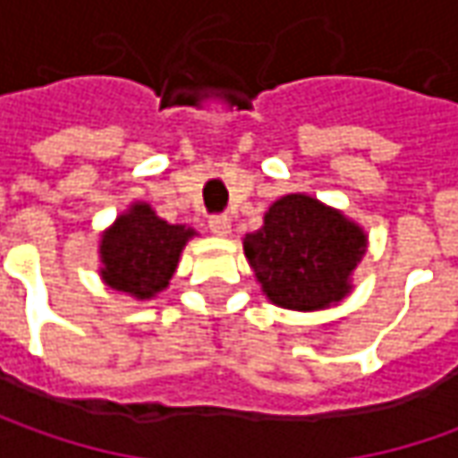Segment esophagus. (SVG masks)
<instances>
[{
    "label": "esophagus",
    "instance_id": "obj_1",
    "mask_svg": "<svg viewBox=\"0 0 458 458\" xmlns=\"http://www.w3.org/2000/svg\"><path fill=\"white\" fill-rule=\"evenodd\" d=\"M208 229H211L214 234H219V237H226V234L232 232V221H229L226 214H216V216L208 219Z\"/></svg>",
    "mask_w": 458,
    "mask_h": 458
}]
</instances>
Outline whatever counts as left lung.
Wrapping results in <instances>:
<instances>
[{
	"label": "left lung",
	"mask_w": 458,
	"mask_h": 458,
	"mask_svg": "<svg viewBox=\"0 0 458 458\" xmlns=\"http://www.w3.org/2000/svg\"><path fill=\"white\" fill-rule=\"evenodd\" d=\"M364 247L367 237L357 224L301 193L275 201L265 226L244 237V255L262 291L277 306L295 310L339 303Z\"/></svg>",
	"instance_id": "8db88e82"
}]
</instances>
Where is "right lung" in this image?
Listing matches in <instances>:
<instances>
[{"instance_id":"right-lung-1","label":"right lung","mask_w":458,"mask_h":458,"mask_svg":"<svg viewBox=\"0 0 458 458\" xmlns=\"http://www.w3.org/2000/svg\"><path fill=\"white\" fill-rule=\"evenodd\" d=\"M193 229L157 219L148 203H134L101 239V275L114 291L150 298L167 285Z\"/></svg>"}]
</instances>
